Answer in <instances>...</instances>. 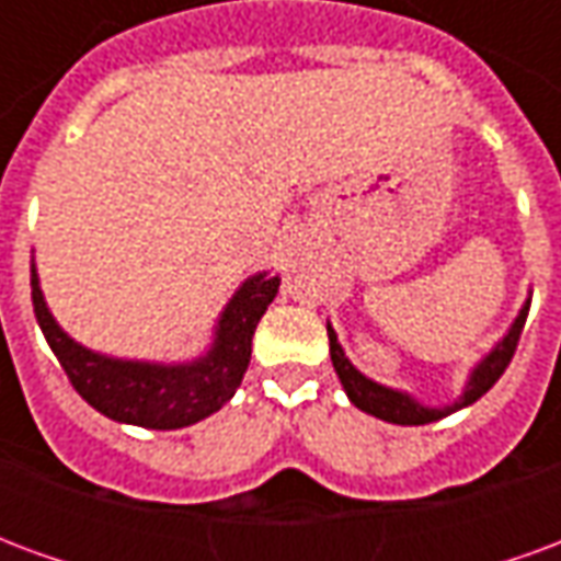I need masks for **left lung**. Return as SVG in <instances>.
Returning <instances> with one entry per match:
<instances>
[{
	"label": "left lung",
	"instance_id": "left-lung-1",
	"mask_svg": "<svg viewBox=\"0 0 561 561\" xmlns=\"http://www.w3.org/2000/svg\"><path fill=\"white\" fill-rule=\"evenodd\" d=\"M526 316H529V304L519 309L517 321H514V328L507 330V336L499 345H495L493 352L483 357V364L471 373V381L466 393H462V400H457L454 405H447V409H423L421 402H414L412 397H405L400 390H390L381 388L376 381H369L366 376H360L352 364H348V357L340 348V342H336V333L328 324V336H330V360H333V369H336V376H340L342 388L348 393V400L366 414H376L381 421L388 423H400V426H423V423H433L442 421L447 414L459 412V409H466L474 400H481L486 390L493 388L495 381L502 378V373L511 364V357L517 352V342L519 333H523V324H526Z\"/></svg>",
	"mask_w": 561,
	"mask_h": 561
}]
</instances>
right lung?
<instances>
[{
	"mask_svg": "<svg viewBox=\"0 0 561 561\" xmlns=\"http://www.w3.org/2000/svg\"><path fill=\"white\" fill-rule=\"evenodd\" d=\"M279 291V276H255L237 291L216 330L213 352L188 366H156L111 360L92 354L59 330L47 312L38 276L32 267V306L44 340L66 369L71 388L95 412L147 430H180L219 412L243 381L252 357V336L261 316Z\"/></svg>",
	"mask_w": 561,
	"mask_h": 561,
	"instance_id": "right-lung-1",
	"label": "right lung"
}]
</instances>
